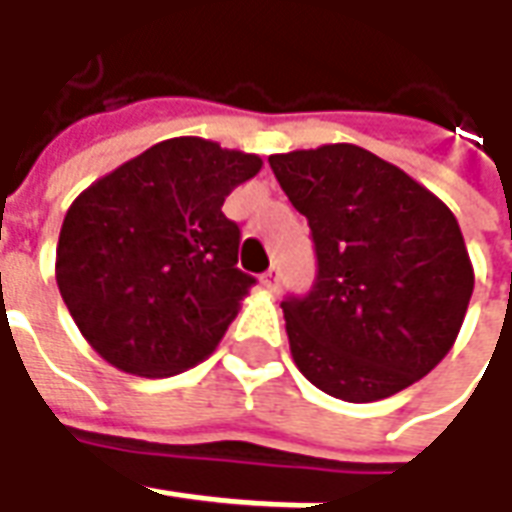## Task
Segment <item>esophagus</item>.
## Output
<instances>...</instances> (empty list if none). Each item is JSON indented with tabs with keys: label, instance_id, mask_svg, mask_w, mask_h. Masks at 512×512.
<instances>
[{
	"label": "esophagus",
	"instance_id": "esophagus-1",
	"mask_svg": "<svg viewBox=\"0 0 512 512\" xmlns=\"http://www.w3.org/2000/svg\"><path fill=\"white\" fill-rule=\"evenodd\" d=\"M262 285H265V290H276L279 287V270L276 267H270L265 276H262Z\"/></svg>",
	"mask_w": 512,
	"mask_h": 512
}]
</instances>
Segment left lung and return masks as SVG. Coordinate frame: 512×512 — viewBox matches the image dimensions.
<instances>
[{
	"label": "left lung",
	"instance_id": "left-lung-1",
	"mask_svg": "<svg viewBox=\"0 0 512 512\" xmlns=\"http://www.w3.org/2000/svg\"><path fill=\"white\" fill-rule=\"evenodd\" d=\"M270 168L307 216L319 259L313 290L282 302L302 376L353 404L419 382L450 353L473 293L453 210L347 142L273 153Z\"/></svg>",
	"mask_w": 512,
	"mask_h": 512
}]
</instances>
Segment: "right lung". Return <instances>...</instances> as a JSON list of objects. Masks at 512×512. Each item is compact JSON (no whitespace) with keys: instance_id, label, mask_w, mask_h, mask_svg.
Segmentation results:
<instances>
[{"instance_id":"1","label":"right lung","mask_w":512,"mask_h":512,"mask_svg":"<svg viewBox=\"0 0 512 512\" xmlns=\"http://www.w3.org/2000/svg\"><path fill=\"white\" fill-rule=\"evenodd\" d=\"M262 170L202 136L153 145L85 187L65 213L56 285L88 344L130 376L205 362L256 285L236 267L222 205Z\"/></svg>"}]
</instances>
